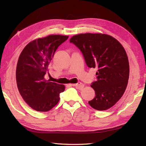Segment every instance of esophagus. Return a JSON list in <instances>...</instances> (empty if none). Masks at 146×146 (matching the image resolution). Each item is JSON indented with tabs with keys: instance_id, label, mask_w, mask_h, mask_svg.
Listing matches in <instances>:
<instances>
[{
	"instance_id": "1",
	"label": "esophagus",
	"mask_w": 146,
	"mask_h": 146,
	"mask_svg": "<svg viewBox=\"0 0 146 146\" xmlns=\"http://www.w3.org/2000/svg\"><path fill=\"white\" fill-rule=\"evenodd\" d=\"M70 85L72 86L76 87L77 89H78V90H82V89H83V87H84V85L83 83H82L81 82H78L77 83H74V84H70Z\"/></svg>"
}]
</instances>
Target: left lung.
Wrapping results in <instances>:
<instances>
[{"label": "left lung", "instance_id": "1", "mask_svg": "<svg viewBox=\"0 0 146 146\" xmlns=\"http://www.w3.org/2000/svg\"><path fill=\"white\" fill-rule=\"evenodd\" d=\"M80 49L90 68H97V81L91 86L95 98L88 102L93 108L104 111L112 107L126 90L129 78L127 53L116 39L103 33H81L70 39Z\"/></svg>", "mask_w": 146, "mask_h": 146}]
</instances>
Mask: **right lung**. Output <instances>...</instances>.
Masks as SVG:
<instances>
[{"label": "right lung", "instance_id": "1", "mask_svg": "<svg viewBox=\"0 0 146 146\" xmlns=\"http://www.w3.org/2000/svg\"><path fill=\"white\" fill-rule=\"evenodd\" d=\"M68 37L51 35L36 39L19 55L16 71L17 88L25 102L36 111L45 112L54 108L65 90L63 85L46 80L45 74L56 48Z\"/></svg>", "mask_w": 146, "mask_h": 146}]
</instances>
